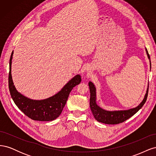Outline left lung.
<instances>
[{"instance_id":"left-lung-1","label":"left lung","mask_w":156,"mask_h":156,"mask_svg":"<svg viewBox=\"0 0 156 156\" xmlns=\"http://www.w3.org/2000/svg\"><path fill=\"white\" fill-rule=\"evenodd\" d=\"M146 54L148 55V58L150 60V64L151 66L150 57L148 54L147 49H146ZM88 86L90 92V107L92 114L95 118V119L98 122H101L106 124H118L122 123L126 120L129 119L130 117L134 115L136 112H138L145 103L146 99L148 97V87L147 91L144 96L143 100L140 104L136 107L135 108H130L129 110L124 111H108L103 109L101 107H99L96 103V88L94 84L90 81L88 83Z\"/></svg>"}]
</instances>
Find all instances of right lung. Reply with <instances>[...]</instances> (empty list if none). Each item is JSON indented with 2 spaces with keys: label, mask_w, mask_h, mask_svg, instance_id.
<instances>
[{
  "label": "right lung",
  "mask_w": 156,
  "mask_h": 156,
  "mask_svg": "<svg viewBox=\"0 0 156 156\" xmlns=\"http://www.w3.org/2000/svg\"><path fill=\"white\" fill-rule=\"evenodd\" d=\"M13 54V51H12L10 59L8 86L14 103L26 116L32 120L37 121L54 120L62 112L73 88L81 83V75H75L60 92L52 97L42 100H31L18 92L13 85L11 73Z\"/></svg>",
  "instance_id": "1"
}]
</instances>
